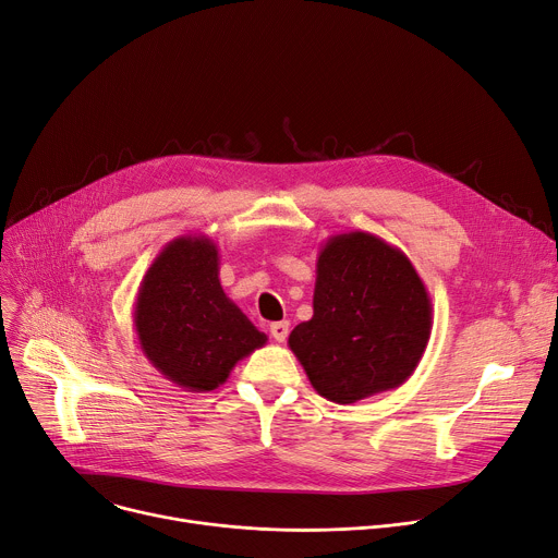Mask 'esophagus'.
I'll use <instances>...</instances> for the list:
<instances>
[{"instance_id":"34e87169","label":"esophagus","mask_w":558,"mask_h":558,"mask_svg":"<svg viewBox=\"0 0 558 558\" xmlns=\"http://www.w3.org/2000/svg\"><path fill=\"white\" fill-rule=\"evenodd\" d=\"M269 332H271V337H274L278 343H282V341L287 339V335H289V324H287V320H278V324H271Z\"/></svg>"}]
</instances>
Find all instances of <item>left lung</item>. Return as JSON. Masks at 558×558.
Returning <instances> with one entry per match:
<instances>
[{"label": "left lung", "instance_id": "1", "mask_svg": "<svg viewBox=\"0 0 558 558\" xmlns=\"http://www.w3.org/2000/svg\"><path fill=\"white\" fill-rule=\"evenodd\" d=\"M312 307L289 348L316 393L339 404L407 383L432 335V301L412 259L364 230L320 244Z\"/></svg>", "mask_w": 558, "mask_h": 558}]
</instances>
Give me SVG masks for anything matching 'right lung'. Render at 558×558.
Returning a JSON list of instances; mask_svg holds the SVG:
<instances>
[{"mask_svg":"<svg viewBox=\"0 0 558 558\" xmlns=\"http://www.w3.org/2000/svg\"><path fill=\"white\" fill-rule=\"evenodd\" d=\"M133 328L144 357L185 391L223 385L240 360L267 343L219 280V248L208 234L171 240L146 269Z\"/></svg>","mask_w":558,"mask_h":558,"instance_id":"right-lung-1","label":"right lung"}]
</instances>
